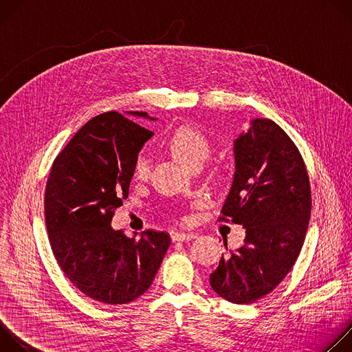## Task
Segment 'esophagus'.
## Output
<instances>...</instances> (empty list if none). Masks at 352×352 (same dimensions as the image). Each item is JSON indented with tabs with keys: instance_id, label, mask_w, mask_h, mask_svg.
I'll return each instance as SVG.
<instances>
[{
	"instance_id": "34e87169",
	"label": "esophagus",
	"mask_w": 352,
	"mask_h": 352,
	"mask_svg": "<svg viewBox=\"0 0 352 352\" xmlns=\"http://www.w3.org/2000/svg\"><path fill=\"white\" fill-rule=\"evenodd\" d=\"M196 238L195 232H175L173 234V241H192Z\"/></svg>"
}]
</instances>
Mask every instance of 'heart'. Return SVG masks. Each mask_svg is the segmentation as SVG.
Segmentation results:
<instances>
[{"label": "heart", "mask_w": 352, "mask_h": 352, "mask_svg": "<svg viewBox=\"0 0 352 352\" xmlns=\"http://www.w3.org/2000/svg\"><path fill=\"white\" fill-rule=\"evenodd\" d=\"M170 153L188 168L196 164H204L210 153V143L206 136L189 125L175 128L164 140ZM152 173V163L148 157L139 155L132 167V174L136 181H147Z\"/></svg>", "instance_id": "obj_1"}]
</instances>
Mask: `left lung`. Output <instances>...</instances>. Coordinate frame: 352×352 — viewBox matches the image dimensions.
<instances>
[{
	"instance_id": "1",
	"label": "left lung",
	"mask_w": 352,
	"mask_h": 352,
	"mask_svg": "<svg viewBox=\"0 0 352 352\" xmlns=\"http://www.w3.org/2000/svg\"><path fill=\"white\" fill-rule=\"evenodd\" d=\"M234 159L220 220L241 224L246 234L241 248L221 256L210 285L221 298L243 305L272 292L295 265L312 199L302 156L274 121H250L234 142Z\"/></svg>"
}]
</instances>
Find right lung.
Instances as JSON below:
<instances>
[{
	"label": "right lung",
	"mask_w": 352,
	"mask_h": 352,
	"mask_svg": "<svg viewBox=\"0 0 352 352\" xmlns=\"http://www.w3.org/2000/svg\"><path fill=\"white\" fill-rule=\"evenodd\" d=\"M132 117L109 111L87 121L56 157L44 195L48 241L58 266L80 292L107 305L144 294L171 242L167 232L146 230L129 238L111 227L128 197L133 162L153 136Z\"/></svg>",
	"instance_id": "add662e5"
}]
</instances>
